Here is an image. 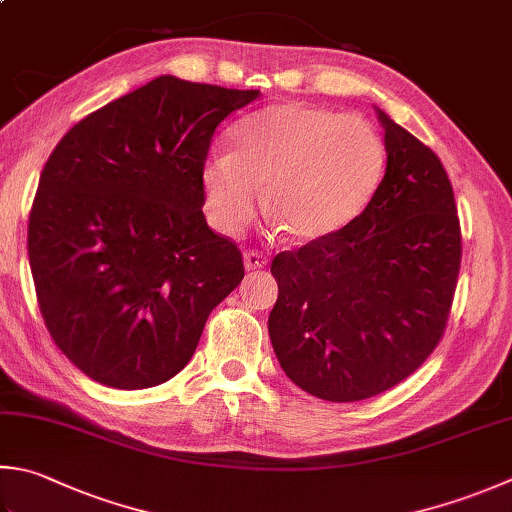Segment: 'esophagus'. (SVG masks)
I'll list each match as a JSON object with an SVG mask.
<instances>
[{
    "label": "esophagus",
    "mask_w": 512,
    "mask_h": 512,
    "mask_svg": "<svg viewBox=\"0 0 512 512\" xmlns=\"http://www.w3.org/2000/svg\"><path fill=\"white\" fill-rule=\"evenodd\" d=\"M267 267V256L258 249H252V252L245 254V269H263Z\"/></svg>",
    "instance_id": "1"
}]
</instances>
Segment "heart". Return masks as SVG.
<instances>
[{
  "mask_svg": "<svg viewBox=\"0 0 512 512\" xmlns=\"http://www.w3.org/2000/svg\"><path fill=\"white\" fill-rule=\"evenodd\" d=\"M234 153L202 169L207 211L234 236L252 223L267 187V214L296 243L332 236L361 214L379 187L383 142L359 115L283 102L236 124Z\"/></svg>",
  "mask_w": 512,
  "mask_h": 512,
  "instance_id": "heart-1",
  "label": "heart"
}]
</instances>
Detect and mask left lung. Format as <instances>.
I'll return each mask as SVG.
<instances>
[{
  "label": "left lung",
  "mask_w": 512,
  "mask_h": 512,
  "mask_svg": "<svg viewBox=\"0 0 512 512\" xmlns=\"http://www.w3.org/2000/svg\"><path fill=\"white\" fill-rule=\"evenodd\" d=\"M388 165L343 229L272 260L276 359L298 388L361 401L394 388L435 352L455 298L461 227L437 153L381 109Z\"/></svg>",
  "instance_id": "obj_1"
}]
</instances>
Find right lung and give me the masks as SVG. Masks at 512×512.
<instances>
[{"label": "right lung", "mask_w": 512, "mask_h": 512, "mask_svg": "<svg viewBox=\"0 0 512 512\" xmlns=\"http://www.w3.org/2000/svg\"><path fill=\"white\" fill-rule=\"evenodd\" d=\"M256 98L162 75L86 115L48 156L28 260L48 334L93 381H169L243 281L238 245L202 214V169L218 124Z\"/></svg>", "instance_id": "obj_1"}]
</instances>
